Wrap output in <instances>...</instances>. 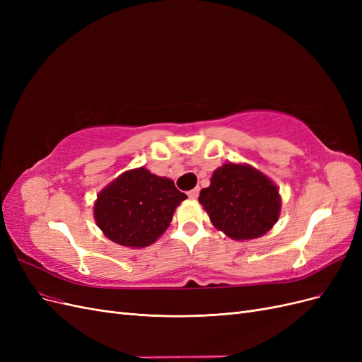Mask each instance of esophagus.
Masks as SVG:
<instances>
[{"label":"esophagus","mask_w":362,"mask_h":362,"mask_svg":"<svg viewBox=\"0 0 362 362\" xmlns=\"http://www.w3.org/2000/svg\"><path fill=\"white\" fill-rule=\"evenodd\" d=\"M187 194H189V198H190V199H198V196H199V189L196 187V189L190 190Z\"/></svg>","instance_id":"obj_1"}]
</instances>
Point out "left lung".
Masks as SVG:
<instances>
[{"instance_id": "left-lung-1", "label": "left lung", "mask_w": 362, "mask_h": 362, "mask_svg": "<svg viewBox=\"0 0 362 362\" xmlns=\"http://www.w3.org/2000/svg\"><path fill=\"white\" fill-rule=\"evenodd\" d=\"M199 204L218 231L233 240H254L269 233L281 216L278 185L246 163H225L210 185L201 190Z\"/></svg>"}]
</instances>
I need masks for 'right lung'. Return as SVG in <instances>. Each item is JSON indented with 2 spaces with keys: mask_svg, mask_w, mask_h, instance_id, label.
<instances>
[{
  "mask_svg": "<svg viewBox=\"0 0 362 362\" xmlns=\"http://www.w3.org/2000/svg\"><path fill=\"white\" fill-rule=\"evenodd\" d=\"M184 199L187 194L175 187L170 178L141 166L120 173L98 193L93 217L108 240L140 249L163 235Z\"/></svg>",
  "mask_w": 362,
  "mask_h": 362,
  "instance_id": "obj_1",
  "label": "right lung"
}]
</instances>
